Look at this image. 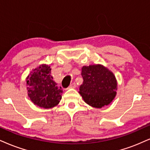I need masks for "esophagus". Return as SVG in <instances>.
<instances>
[{"instance_id":"esophagus-1","label":"esophagus","mask_w":150,"mask_h":150,"mask_svg":"<svg viewBox=\"0 0 150 150\" xmlns=\"http://www.w3.org/2000/svg\"><path fill=\"white\" fill-rule=\"evenodd\" d=\"M76 88V84L74 83H71V85H70L69 88Z\"/></svg>"}]
</instances>
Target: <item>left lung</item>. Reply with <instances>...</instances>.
I'll list each match as a JSON object with an SVG mask.
<instances>
[{"mask_svg": "<svg viewBox=\"0 0 150 150\" xmlns=\"http://www.w3.org/2000/svg\"><path fill=\"white\" fill-rule=\"evenodd\" d=\"M83 83L79 94L85 102L94 108L108 106L115 97L117 81L114 74L100 64L83 66L81 69Z\"/></svg>", "mask_w": 150, "mask_h": 150, "instance_id": "obj_1", "label": "left lung"}]
</instances>
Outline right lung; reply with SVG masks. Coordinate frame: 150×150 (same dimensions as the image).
<instances>
[{"label": "right lung", "instance_id": "add662e5", "mask_svg": "<svg viewBox=\"0 0 150 150\" xmlns=\"http://www.w3.org/2000/svg\"><path fill=\"white\" fill-rule=\"evenodd\" d=\"M51 70L49 64H42L33 69L26 78L28 95L31 101L46 109L56 106L62 99V90L53 80Z\"/></svg>", "mask_w": 150, "mask_h": 150}]
</instances>
